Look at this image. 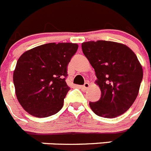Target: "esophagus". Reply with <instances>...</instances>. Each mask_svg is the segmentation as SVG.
Returning <instances> with one entry per match:
<instances>
[{"instance_id": "esophagus-1", "label": "esophagus", "mask_w": 151, "mask_h": 151, "mask_svg": "<svg viewBox=\"0 0 151 151\" xmlns=\"http://www.w3.org/2000/svg\"><path fill=\"white\" fill-rule=\"evenodd\" d=\"M89 87H90V84H89L88 82H85V85H82V87H81V88L83 89V90L85 91V90H87V89Z\"/></svg>"}]
</instances>
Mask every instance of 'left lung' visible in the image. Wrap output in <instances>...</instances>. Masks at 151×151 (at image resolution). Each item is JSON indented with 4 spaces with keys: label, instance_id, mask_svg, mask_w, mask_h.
<instances>
[{
    "label": "left lung",
    "instance_id": "obj_1",
    "mask_svg": "<svg viewBox=\"0 0 151 151\" xmlns=\"http://www.w3.org/2000/svg\"><path fill=\"white\" fill-rule=\"evenodd\" d=\"M82 48L101 91L99 101L89 102L92 111L104 118L123 114L135 101L143 78L137 56L128 46L114 41H87Z\"/></svg>",
    "mask_w": 151,
    "mask_h": 151
}]
</instances>
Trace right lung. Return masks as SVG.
Instances as JSON below:
<instances>
[{
  "label": "right lung",
  "instance_id": "obj_1",
  "mask_svg": "<svg viewBox=\"0 0 151 151\" xmlns=\"http://www.w3.org/2000/svg\"><path fill=\"white\" fill-rule=\"evenodd\" d=\"M78 47L74 43L45 44L19 57L13 83L19 103L30 115L43 118L61 110L69 90L68 64Z\"/></svg>",
  "mask_w": 151,
  "mask_h": 151
}]
</instances>
